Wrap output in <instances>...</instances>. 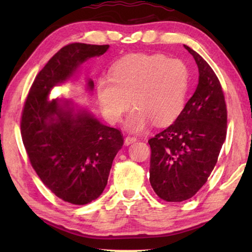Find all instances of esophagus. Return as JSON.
Returning <instances> with one entry per match:
<instances>
[{
  "instance_id": "34e87169",
  "label": "esophagus",
  "mask_w": 252,
  "mask_h": 252,
  "mask_svg": "<svg viewBox=\"0 0 252 252\" xmlns=\"http://www.w3.org/2000/svg\"><path fill=\"white\" fill-rule=\"evenodd\" d=\"M136 140H138V139H136V136H133V135H126V139H125V142H126V146H129V144L135 142Z\"/></svg>"
}]
</instances>
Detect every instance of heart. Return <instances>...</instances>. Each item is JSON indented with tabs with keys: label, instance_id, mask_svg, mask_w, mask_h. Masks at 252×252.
<instances>
[{
	"label": "heart",
	"instance_id": "1",
	"mask_svg": "<svg viewBox=\"0 0 252 252\" xmlns=\"http://www.w3.org/2000/svg\"><path fill=\"white\" fill-rule=\"evenodd\" d=\"M189 70L179 59L163 54L136 53L122 58L111 69V78L97 81L96 95L104 118L112 125L134 109L127 129L143 131L153 121L164 126L176 120L185 106Z\"/></svg>",
	"mask_w": 252,
	"mask_h": 252
}]
</instances>
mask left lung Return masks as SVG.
<instances>
[{
  "label": "left lung",
  "instance_id": "1",
  "mask_svg": "<svg viewBox=\"0 0 252 252\" xmlns=\"http://www.w3.org/2000/svg\"><path fill=\"white\" fill-rule=\"evenodd\" d=\"M197 63L199 83L171 126L149 140L150 183L160 199L181 202L207 182L227 135V105L218 76L185 45Z\"/></svg>",
  "mask_w": 252,
  "mask_h": 252
}]
</instances>
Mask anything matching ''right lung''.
<instances>
[{"instance_id":"add662e5","label":"right lung","mask_w":252,"mask_h":252,"mask_svg":"<svg viewBox=\"0 0 252 252\" xmlns=\"http://www.w3.org/2000/svg\"><path fill=\"white\" fill-rule=\"evenodd\" d=\"M108 49L85 43L63 46L35 76L22 110L21 135L32 168L51 192L72 204H87L103 192L123 135L87 111L74 112L58 99L49 101L48 94L81 63ZM89 88L93 89L91 80Z\"/></svg>"}]
</instances>
